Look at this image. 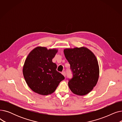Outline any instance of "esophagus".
<instances>
[{
    "label": "esophagus",
    "mask_w": 122,
    "mask_h": 122,
    "mask_svg": "<svg viewBox=\"0 0 122 122\" xmlns=\"http://www.w3.org/2000/svg\"><path fill=\"white\" fill-rule=\"evenodd\" d=\"M61 74H62L64 76H66V72H65V71H63V72H62Z\"/></svg>",
    "instance_id": "obj_1"
}]
</instances>
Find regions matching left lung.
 <instances>
[{"label": "left lung", "mask_w": 122, "mask_h": 122, "mask_svg": "<svg viewBox=\"0 0 122 122\" xmlns=\"http://www.w3.org/2000/svg\"><path fill=\"white\" fill-rule=\"evenodd\" d=\"M66 59L70 64L73 76L68 82L72 92L78 95L90 92L97 85L99 68L97 57L86 47H75L64 49Z\"/></svg>", "instance_id": "1"}]
</instances>
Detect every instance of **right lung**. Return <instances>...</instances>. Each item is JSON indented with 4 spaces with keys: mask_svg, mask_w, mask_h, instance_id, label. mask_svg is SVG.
<instances>
[{
    "mask_svg": "<svg viewBox=\"0 0 122 122\" xmlns=\"http://www.w3.org/2000/svg\"><path fill=\"white\" fill-rule=\"evenodd\" d=\"M57 52V49L38 46L28 55L23 73L27 85L35 92L42 95L52 93L65 79L56 71L57 65L52 62Z\"/></svg>",
    "mask_w": 122,
    "mask_h": 122,
    "instance_id": "1",
    "label": "right lung"
}]
</instances>
